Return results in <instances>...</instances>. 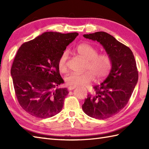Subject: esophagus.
<instances>
[{
    "label": "esophagus",
    "instance_id": "esophagus-1",
    "mask_svg": "<svg viewBox=\"0 0 149 149\" xmlns=\"http://www.w3.org/2000/svg\"><path fill=\"white\" fill-rule=\"evenodd\" d=\"M75 88H76L75 86H69L68 87V90H73L74 89H75Z\"/></svg>",
    "mask_w": 149,
    "mask_h": 149
}]
</instances>
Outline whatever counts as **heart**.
Segmentation results:
<instances>
[{
  "mask_svg": "<svg viewBox=\"0 0 149 149\" xmlns=\"http://www.w3.org/2000/svg\"><path fill=\"white\" fill-rule=\"evenodd\" d=\"M74 50L79 56L86 60L85 70L88 71L83 74L70 73L66 75L65 81L68 86H86L93 81L94 76L97 81H100L109 75L112 67V60L109 54L106 53L98 54V50L88 43L79 44ZM68 57V52L64 51L58 60V67L61 72L67 71Z\"/></svg>",
  "mask_w": 149,
  "mask_h": 149,
  "instance_id": "1",
  "label": "heart"
}]
</instances>
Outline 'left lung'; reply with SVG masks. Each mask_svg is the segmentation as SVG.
<instances>
[{"instance_id":"1","label":"left lung","mask_w":149,"mask_h":149,"mask_svg":"<svg viewBox=\"0 0 149 149\" xmlns=\"http://www.w3.org/2000/svg\"><path fill=\"white\" fill-rule=\"evenodd\" d=\"M99 42L112 60L106 80L93 87L82 106L84 112L96 119H106L120 112L127 104L138 79L136 63L131 50L105 32L84 34Z\"/></svg>"}]
</instances>
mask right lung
I'll return each mask as SVG.
<instances>
[{
  "mask_svg": "<svg viewBox=\"0 0 149 149\" xmlns=\"http://www.w3.org/2000/svg\"><path fill=\"white\" fill-rule=\"evenodd\" d=\"M78 34L46 32L18 49L11 75L18 103L31 115L47 118L61 111L68 91L57 88L64 83L58 60Z\"/></svg>",
  "mask_w": 149,
  "mask_h": 149,
  "instance_id": "right-lung-1",
  "label": "right lung"
}]
</instances>
